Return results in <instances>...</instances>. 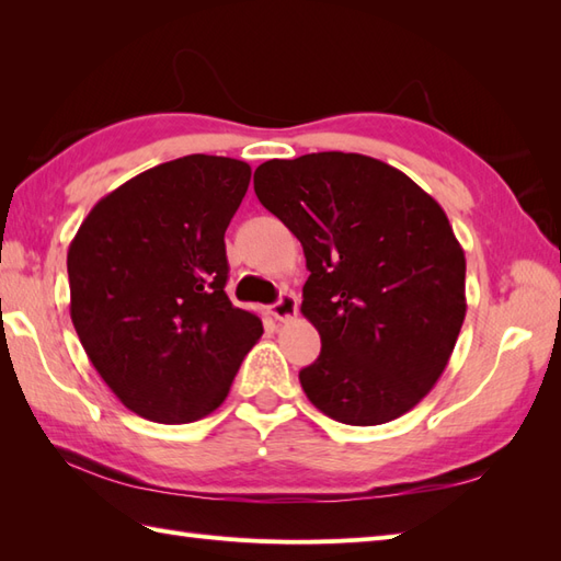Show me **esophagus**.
<instances>
[{
  "mask_svg": "<svg viewBox=\"0 0 561 561\" xmlns=\"http://www.w3.org/2000/svg\"><path fill=\"white\" fill-rule=\"evenodd\" d=\"M270 313L277 320H291L296 313H299V299H296L294 294L284 291L279 296V301L270 308Z\"/></svg>",
  "mask_w": 561,
  "mask_h": 561,
  "instance_id": "obj_1",
  "label": "esophagus"
}]
</instances>
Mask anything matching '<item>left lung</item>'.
I'll return each mask as SVG.
<instances>
[{"label": "left lung", "instance_id": "8db88e82", "mask_svg": "<svg viewBox=\"0 0 561 561\" xmlns=\"http://www.w3.org/2000/svg\"><path fill=\"white\" fill-rule=\"evenodd\" d=\"M262 207L306 255L301 313L320 356L301 388L335 422L410 412L444 374L465 320V253L412 178L362 153L320 151L255 169Z\"/></svg>", "mask_w": 561, "mask_h": 561}]
</instances>
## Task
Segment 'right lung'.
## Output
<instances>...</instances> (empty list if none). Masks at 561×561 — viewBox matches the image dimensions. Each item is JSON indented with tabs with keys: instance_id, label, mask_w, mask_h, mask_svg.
<instances>
[{
	"instance_id": "obj_1",
	"label": "right lung",
	"mask_w": 561,
	"mask_h": 561,
	"mask_svg": "<svg viewBox=\"0 0 561 561\" xmlns=\"http://www.w3.org/2000/svg\"><path fill=\"white\" fill-rule=\"evenodd\" d=\"M250 165L190 153L96 202L69 243V316L93 368L127 410L187 424L226 400L262 335L236 308L226 226Z\"/></svg>"
}]
</instances>
